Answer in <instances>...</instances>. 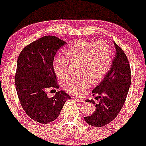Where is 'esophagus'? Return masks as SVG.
<instances>
[{
    "label": "esophagus",
    "mask_w": 146,
    "mask_h": 146,
    "mask_svg": "<svg viewBox=\"0 0 146 146\" xmlns=\"http://www.w3.org/2000/svg\"><path fill=\"white\" fill-rule=\"evenodd\" d=\"M75 100H76V101L78 102H84V99H81V98H75Z\"/></svg>",
    "instance_id": "obj_1"
}]
</instances>
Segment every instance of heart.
Listing matches in <instances>:
<instances>
[{"instance_id":"b5f03b06","label":"heart","mask_w":146,"mask_h":146,"mask_svg":"<svg viewBox=\"0 0 146 146\" xmlns=\"http://www.w3.org/2000/svg\"><path fill=\"white\" fill-rule=\"evenodd\" d=\"M64 56L56 57L52 67L58 79L65 80L68 75V62L78 64L79 78L67 81L63 88L74 95H82L93 83H99L109 72L112 50L108 42L79 40L64 50Z\"/></svg>"}]
</instances>
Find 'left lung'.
<instances>
[{
    "label": "left lung",
    "mask_w": 146,
    "mask_h": 146,
    "mask_svg": "<svg viewBox=\"0 0 146 146\" xmlns=\"http://www.w3.org/2000/svg\"><path fill=\"white\" fill-rule=\"evenodd\" d=\"M116 54L112 66L102 81L92 90L93 96L98 95L100 103L92 102L96 109L90 116L84 117L85 121L92 127H103L111 123L121 110L125 104L131 85V70L126 55L115 42Z\"/></svg>",
    "instance_id": "8db88e82"
}]
</instances>
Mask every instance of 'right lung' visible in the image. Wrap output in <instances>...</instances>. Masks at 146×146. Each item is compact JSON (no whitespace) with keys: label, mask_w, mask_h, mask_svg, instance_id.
<instances>
[{"label":"right lung","mask_w":146,"mask_h":146,"mask_svg":"<svg viewBox=\"0 0 146 146\" xmlns=\"http://www.w3.org/2000/svg\"><path fill=\"white\" fill-rule=\"evenodd\" d=\"M66 44L56 36H44L26 46L17 59V95L26 113L37 123L54 121L65 102L71 99L64 90L50 98L46 93L49 88H59L52 63L56 52Z\"/></svg>","instance_id":"1"}]
</instances>
